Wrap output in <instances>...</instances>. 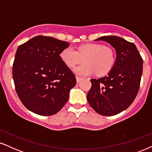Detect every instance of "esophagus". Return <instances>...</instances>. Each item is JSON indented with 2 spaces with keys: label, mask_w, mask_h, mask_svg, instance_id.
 <instances>
[{
  "label": "esophagus",
  "mask_w": 152,
  "mask_h": 152,
  "mask_svg": "<svg viewBox=\"0 0 152 152\" xmlns=\"http://www.w3.org/2000/svg\"><path fill=\"white\" fill-rule=\"evenodd\" d=\"M83 79L81 77H79V76H76V81H77V83H79L80 81H81V80Z\"/></svg>",
  "instance_id": "obj_1"
}]
</instances>
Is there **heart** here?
Here are the masks:
<instances>
[{"mask_svg": "<svg viewBox=\"0 0 152 152\" xmlns=\"http://www.w3.org/2000/svg\"><path fill=\"white\" fill-rule=\"evenodd\" d=\"M60 58L70 68L83 60V64L74 69V72L79 76H88L94 72L98 76H102L113 68L115 54L111 47L103 46L101 44L89 43L79 46L77 51L72 47H66L60 53Z\"/></svg>", "mask_w": 152, "mask_h": 152, "instance_id": "heart-1", "label": "heart"}]
</instances>
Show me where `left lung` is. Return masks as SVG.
Here are the masks:
<instances>
[{"instance_id": "left-lung-1", "label": "left lung", "mask_w": 152, "mask_h": 152, "mask_svg": "<svg viewBox=\"0 0 152 152\" xmlns=\"http://www.w3.org/2000/svg\"><path fill=\"white\" fill-rule=\"evenodd\" d=\"M107 42L115 49L116 60L108 74L91 79L87 99L93 109L105 116L115 115L133 103L138 94L143 70V59L134 44L118 36L96 39Z\"/></svg>"}]
</instances>
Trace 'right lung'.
<instances>
[{
	"instance_id": "obj_1",
	"label": "right lung",
	"mask_w": 152,
	"mask_h": 152,
	"mask_svg": "<svg viewBox=\"0 0 152 152\" xmlns=\"http://www.w3.org/2000/svg\"><path fill=\"white\" fill-rule=\"evenodd\" d=\"M69 45L51 37L37 36L18 47L12 66L15 87L20 100L32 113L52 115L68 101L76 79L60 53Z\"/></svg>"
}]
</instances>
